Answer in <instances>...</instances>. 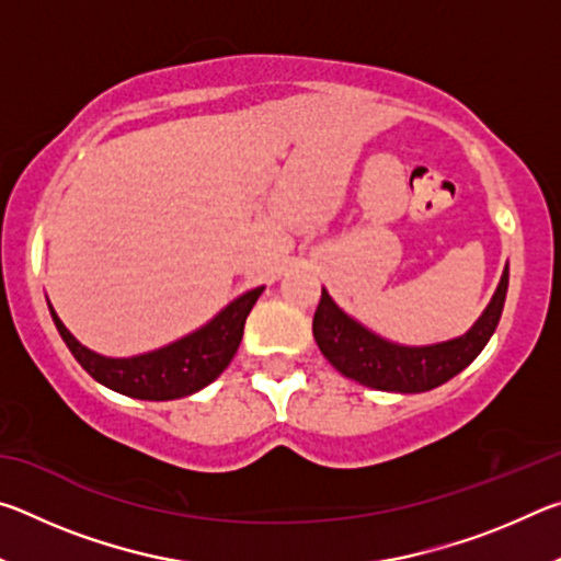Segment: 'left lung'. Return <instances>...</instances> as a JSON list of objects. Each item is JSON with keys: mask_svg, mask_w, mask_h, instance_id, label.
Here are the masks:
<instances>
[{"mask_svg": "<svg viewBox=\"0 0 561 561\" xmlns=\"http://www.w3.org/2000/svg\"><path fill=\"white\" fill-rule=\"evenodd\" d=\"M510 284V264L502 270V277L490 304L480 319L465 331L438 344L405 346L398 341L383 339L358 319L346 314L339 304L321 287V299L314 311V339L321 354L327 356L339 374L360 386L376 391L393 393H423L450 381L462 368H468L500 324Z\"/></svg>", "mask_w": 561, "mask_h": 561, "instance_id": "obj_1", "label": "left lung"}]
</instances>
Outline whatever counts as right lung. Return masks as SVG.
Segmentation results:
<instances>
[{
  "label": "right lung",
  "mask_w": 561,
  "mask_h": 561,
  "mask_svg": "<svg viewBox=\"0 0 561 561\" xmlns=\"http://www.w3.org/2000/svg\"><path fill=\"white\" fill-rule=\"evenodd\" d=\"M262 291L264 287L240 294L205 327L173 341V344L126 358L103 356L83 346L64 327L51 304L49 311L64 344L69 346L83 371L96 378L101 386L128 398H140V401H175V398L193 396L201 388L210 386L230 366L232 356L240 348L244 321Z\"/></svg>",
  "instance_id": "add662e5"
}]
</instances>
